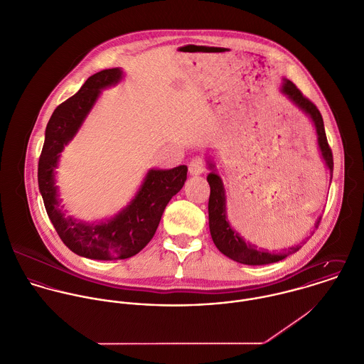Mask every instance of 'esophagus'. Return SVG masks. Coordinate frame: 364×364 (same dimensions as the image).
I'll return each instance as SVG.
<instances>
[{
    "instance_id": "1",
    "label": "esophagus",
    "mask_w": 364,
    "mask_h": 364,
    "mask_svg": "<svg viewBox=\"0 0 364 364\" xmlns=\"http://www.w3.org/2000/svg\"><path fill=\"white\" fill-rule=\"evenodd\" d=\"M206 171V164L200 156H195L191 162H189V172L193 176L202 175Z\"/></svg>"
}]
</instances>
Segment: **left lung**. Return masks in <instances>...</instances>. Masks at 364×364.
I'll return each mask as SVG.
<instances>
[{"mask_svg": "<svg viewBox=\"0 0 364 364\" xmlns=\"http://www.w3.org/2000/svg\"><path fill=\"white\" fill-rule=\"evenodd\" d=\"M281 93L292 103L295 105L315 127V132L318 136V148L321 152V156L326 165V168L331 172V181H332V172H333V156L332 151L329 148L323 119L316 109V106L309 102L304 95L299 92V89L288 79H282ZM208 166L210 169V173L208 175V182L210 185V198H209V229L213 242L219 248L220 252H223L226 257L232 258L233 261H237L245 265H265L271 262H277L288 257L289 254L298 251L301 248L299 244L292 245L288 248L287 252H271L268 250H258L255 244L245 242L242 236L232 228L229 219H228V209H226V189L223 185V181L220 175L216 172V164L208 158ZM321 218L315 222V228L319 226Z\"/></svg>", "mask_w": 364, "mask_h": 364, "instance_id": "8db88e82", "label": "left lung"}]
</instances>
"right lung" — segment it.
<instances>
[{"label":"right lung","mask_w":364,"mask_h":364,"mask_svg":"<svg viewBox=\"0 0 364 364\" xmlns=\"http://www.w3.org/2000/svg\"><path fill=\"white\" fill-rule=\"evenodd\" d=\"M122 77L120 68L102 70L56 107L46 125L38 165L39 192L53 228L66 247L90 259H124L139 252L154 237L166 205L182 189L188 173L186 165L149 169L135 196L110 219L90 223L68 215L55 179L60 152L76 136L102 90L116 86Z\"/></svg>","instance_id":"right-lung-1"}]
</instances>
